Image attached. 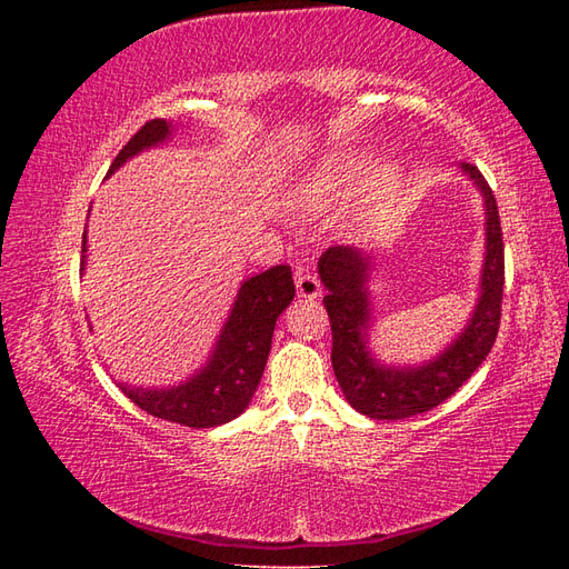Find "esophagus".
I'll use <instances>...</instances> for the list:
<instances>
[{"label":"esophagus","mask_w":569,"mask_h":569,"mask_svg":"<svg viewBox=\"0 0 569 569\" xmlns=\"http://www.w3.org/2000/svg\"><path fill=\"white\" fill-rule=\"evenodd\" d=\"M296 291H298L300 298H308V300L318 298L320 291H322L320 278L316 273H310V271H298L296 273Z\"/></svg>","instance_id":"34e87169"}]
</instances>
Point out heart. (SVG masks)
I'll return each mask as SVG.
<instances>
[{
    "label": "heart",
    "instance_id": "1",
    "mask_svg": "<svg viewBox=\"0 0 569 569\" xmlns=\"http://www.w3.org/2000/svg\"><path fill=\"white\" fill-rule=\"evenodd\" d=\"M365 173V159L359 153L342 149L322 156L306 166L286 190V204L298 212H322L340 202ZM393 183V168L381 166L371 173L369 190L383 192Z\"/></svg>",
    "mask_w": 569,
    "mask_h": 569
}]
</instances>
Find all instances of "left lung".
Returning a JSON list of instances; mask_svg holds the SVG:
<instances>
[{
	"instance_id": "left-lung-1",
	"label": "left lung",
	"mask_w": 569,
	"mask_h": 569,
	"mask_svg": "<svg viewBox=\"0 0 569 569\" xmlns=\"http://www.w3.org/2000/svg\"><path fill=\"white\" fill-rule=\"evenodd\" d=\"M485 196L487 257L481 266V293L467 328L445 352L420 367H383L369 352V273L371 253L355 247H330L318 261L322 298L332 328V369L337 383L359 413L377 420H401L447 401L497 342L503 300V237L497 198L477 166H459Z\"/></svg>"
}]
</instances>
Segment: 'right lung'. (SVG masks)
I'll return each mask as SVG.
<instances>
[{"label": "right lung", "mask_w": 569, "mask_h": 569, "mask_svg": "<svg viewBox=\"0 0 569 569\" xmlns=\"http://www.w3.org/2000/svg\"><path fill=\"white\" fill-rule=\"evenodd\" d=\"M171 134V122L151 119L117 153L110 173L124 166L131 156L168 141ZM84 251H88V232H82V269ZM293 296L296 286L291 266L281 263L247 278L239 288L232 310H229L208 365L198 373L171 389H141V386L129 383H119V389L149 416L180 422L186 428H217L229 422L244 413L253 391H257L271 352L276 320L291 306Z\"/></svg>", "instance_id": "right-lung-1"}]
</instances>
